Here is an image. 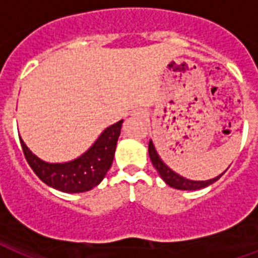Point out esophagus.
I'll list each match as a JSON object with an SVG mask.
<instances>
[{
    "label": "esophagus",
    "mask_w": 258,
    "mask_h": 258,
    "mask_svg": "<svg viewBox=\"0 0 258 258\" xmlns=\"http://www.w3.org/2000/svg\"><path fill=\"white\" fill-rule=\"evenodd\" d=\"M137 115H138V116H143V112H142V111H141V112H137Z\"/></svg>",
    "instance_id": "esophagus-1"
}]
</instances>
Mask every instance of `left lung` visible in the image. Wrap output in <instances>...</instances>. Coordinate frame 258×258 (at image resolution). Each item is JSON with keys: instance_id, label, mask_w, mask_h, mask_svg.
Wrapping results in <instances>:
<instances>
[{"instance_id": "1", "label": "left lung", "mask_w": 258, "mask_h": 258, "mask_svg": "<svg viewBox=\"0 0 258 258\" xmlns=\"http://www.w3.org/2000/svg\"><path fill=\"white\" fill-rule=\"evenodd\" d=\"M149 155L150 159L153 162L154 167L157 169L158 174L161 175V178L165 180L166 183L169 184L170 187L178 188V190H200V188L208 187L212 183L217 182V180L220 179L221 176L224 175L225 171L220 175L214 176L212 179L208 180H191L187 179V178H184V176L179 175V174H176L174 170H171L169 166L166 165L165 162L162 161V158L159 157V154H158L157 149H155V146H154L153 141L149 142Z\"/></svg>"}]
</instances>
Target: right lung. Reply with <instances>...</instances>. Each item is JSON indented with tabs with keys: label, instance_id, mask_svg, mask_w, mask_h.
I'll return each mask as SVG.
<instances>
[{
	"label": "right lung",
	"instance_id": "add662e5",
	"mask_svg": "<svg viewBox=\"0 0 258 258\" xmlns=\"http://www.w3.org/2000/svg\"><path fill=\"white\" fill-rule=\"evenodd\" d=\"M123 120L109 125L93 145L76 159L50 163L34 155L21 138L22 151L34 174L45 184L62 192H84L100 183L112 165Z\"/></svg>",
	"mask_w": 258,
	"mask_h": 258
}]
</instances>
